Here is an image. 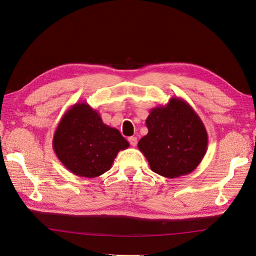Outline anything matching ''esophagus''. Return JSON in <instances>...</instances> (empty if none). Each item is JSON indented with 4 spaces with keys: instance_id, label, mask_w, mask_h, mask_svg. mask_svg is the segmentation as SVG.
<instances>
[{
    "instance_id": "34e87169",
    "label": "esophagus",
    "mask_w": 256,
    "mask_h": 256,
    "mask_svg": "<svg viewBox=\"0 0 256 256\" xmlns=\"http://www.w3.org/2000/svg\"><path fill=\"white\" fill-rule=\"evenodd\" d=\"M128 141L131 146H136L138 143V138L136 136H130V138H128Z\"/></svg>"
}]
</instances>
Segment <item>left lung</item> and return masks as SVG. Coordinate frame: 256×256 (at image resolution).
<instances>
[{
  "instance_id": "left-lung-1",
  "label": "left lung",
  "mask_w": 256,
  "mask_h": 256,
  "mask_svg": "<svg viewBox=\"0 0 256 256\" xmlns=\"http://www.w3.org/2000/svg\"><path fill=\"white\" fill-rule=\"evenodd\" d=\"M148 134L138 143L152 171L166 178L188 175L203 160L208 134L202 120L180 97L152 109L146 118Z\"/></svg>"
}]
</instances>
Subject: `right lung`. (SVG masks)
Listing matches in <instances>:
<instances>
[{
    "mask_svg": "<svg viewBox=\"0 0 256 256\" xmlns=\"http://www.w3.org/2000/svg\"><path fill=\"white\" fill-rule=\"evenodd\" d=\"M52 146L68 171L94 178L109 171L118 152L128 148L129 143L118 129L104 124L88 104L78 102L62 116Z\"/></svg>",
    "mask_w": 256,
    "mask_h": 256,
    "instance_id": "1",
    "label": "right lung"
}]
</instances>
